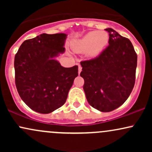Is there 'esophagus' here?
<instances>
[{
	"label": "esophagus",
	"mask_w": 152,
	"mask_h": 152,
	"mask_svg": "<svg viewBox=\"0 0 152 152\" xmlns=\"http://www.w3.org/2000/svg\"><path fill=\"white\" fill-rule=\"evenodd\" d=\"M82 71V67L81 66H78V74H80V73H81V71Z\"/></svg>",
	"instance_id": "1"
}]
</instances>
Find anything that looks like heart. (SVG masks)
I'll return each instance as SVG.
<instances>
[{
    "label": "heart",
    "mask_w": 152,
    "mask_h": 152,
    "mask_svg": "<svg viewBox=\"0 0 152 152\" xmlns=\"http://www.w3.org/2000/svg\"><path fill=\"white\" fill-rule=\"evenodd\" d=\"M109 36L105 31H91L73 44L72 48L77 53L86 52L91 58L96 57L102 52L109 42Z\"/></svg>",
    "instance_id": "1"
}]
</instances>
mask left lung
Listing matches in <instances>:
<instances>
[{"mask_svg": "<svg viewBox=\"0 0 152 152\" xmlns=\"http://www.w3.org/2000/svg\"><path fill=\"white\" fill-rule=\"evenodd\" d=\"M109 46L96 58L81 62L83 91L94 109L109 112L129 98L135 83L137 55L132 43L111 28Z\"/></svg>", "mask_w": 152, "mask_h": 152, "instance_id": "obj_1", "label": "left lung"}]
</instances>
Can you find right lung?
<instances>
[{
    "label": "right lung",
    "instance_id": "1",
    "mask_svg": "<svg viewBox=\"0 0 152 152\" xmlns=\"http://www.w3.org/2000/svg\"><path fill=\"white\" fill-rule=\"evenodd\" d=\"M65 34H42L26 40L15 56V86L31 109L49 114L65 104L78 66L65 68L56 57L65 51Z\"/></svg>",
    "mask_w": 152,
    "mask_h": 152
}]
</instances>
